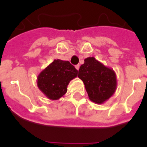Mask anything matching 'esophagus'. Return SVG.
<instances>
[{"instance_id": "1", "label": "esophagus", "mask_w": 147, "mask_h": 147, "mask_svg": "<svg viewBox=\"0 0 147 147\" xmlns=\"http://www.w3.org/2000/svg\"><path fill=\"white\" fill-rule=\"evenodd\" d=\"M79 68H80V65H76V69H77V70H78V69H79Z\"/></svg>"}]
</instances>
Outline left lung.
I'll use <instances>...</instances> for the list:
<instances>
[{
	"mask_svg": "<svg viewBox=\"0 0 147 147\" xmlns=\"http://www.w3.org/2000/svg\"><path fill=\"white\" fill-rule=\"evenodd\" d=\"M78 77L82 81L88 98L96 104H103L114 94L117 77L114 71L94 57H88L78 70Z\"/></svg>",
	"mask_w": 147,
	"mask_h": 147,
	"instance_id": "left-lung-1",
	"label": "left lung"
}]
</instances>
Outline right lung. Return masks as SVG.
Returning a JSON list of instances; mask_svg holds the SVG:
<instances>
[{"mask_svg": "<svg viewBox=\"0 0 147 147\" xmlns=\"http://www.w3.org/2000/svg\"><path fill=\"white\" fill-rule=\"evenodd\" d=\"M78 76V70L69 62L55 59L37 76L39 89L50 100H58L67 92L70 81Z\"/></svg>", "mask_w": 147, "mask_h": 147, "instance_id": "add662e5", "label": "right lung"}]
</instances>
